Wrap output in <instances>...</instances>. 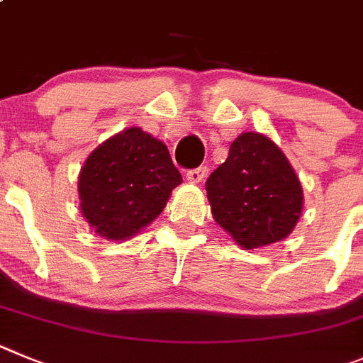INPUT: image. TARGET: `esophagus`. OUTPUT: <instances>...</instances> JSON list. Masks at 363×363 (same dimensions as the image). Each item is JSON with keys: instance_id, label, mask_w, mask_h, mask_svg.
Returning <instances> with one entry per match:
<instances>
[{"instance_id": "esophagus-1", "label": "esophagus", "mask_w": 363, "mask_h": 363, "mask_svg": "<svg viewBox=\"0 0 363 363\" xmlns=\"http://www.w3.org/2000/svg\"><path fill=\"white\" fill-rule=\"evenodd\" d=\"M206 177V168L204 166H199V168H194V169H188L186 172V179H188L189 182H202Z\"/></svg>"}]
</instances>
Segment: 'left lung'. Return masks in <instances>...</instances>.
<instances>
[{
  "label": "left lung",
  "instance_id": "1",
  "mask_svg": "<svg viewBox=\"0 0 363 363\" xmlns=\"http://www.w3.org/2000/svg\"><path fill=\"white\" fill-rule=\"evenodd\" d=\"M215 222L238 246L255 250L279 242L302 213V186L282 150L269 137L244 132L228 159L206 181Z\"/></svg>",
  "mask_w": 363,
  "mask_h": 363
}]
</instances>
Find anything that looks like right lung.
<instances>
[{"label":"right lung","mask_w":363,"mask_h":363,"mask_svg":"<svg viewBox=\"0 0 363 363\" xmlns=\"http://www.w3.org/2000/svg\"><path fill=\"white\" fill-rule=\"evenodd\" d=\"M182 182L164 143L132 126L97 146L81 168V213L97 235L126 240L161 215Z\"/></svg>","instance_id":"obj_1"}]
</instances>
